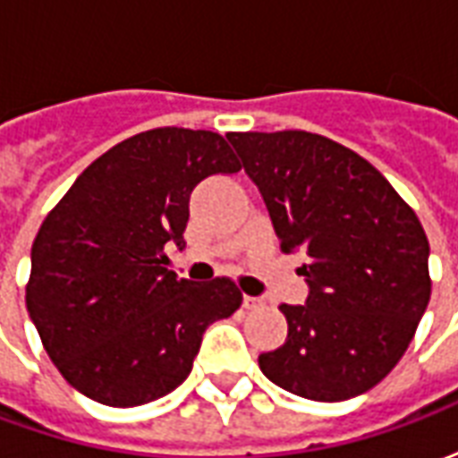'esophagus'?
Masks as SVG:
<instances>
[{"mask_svg": "<svg viewBox=\"0 0 458 458\" xmlns=\"http://www.w3.org/2000/svg\"><path fill=\"white\" fill-rule=\"evenodd\" d=\"M262 304H265V301H262L259 297H248V294L242 297V307H245V309H259Z\"/></svg>", "mask_w": 458, "mask_h": 458, "instance_id": "obj_1", "label": "esophagus"}]
</instances>
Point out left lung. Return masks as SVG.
<instances>
[{
	"mask_svg": "<svg viewBox=\"0 0 458 458\" xmlns=\"http://www.w3.org/2000/svg\"><path fill=\"white\" fill-rule=\"evenodd\" d=\"M284 252L301 250L309 297L282 304L289 334L259 355L282 390L317 403L363 394L403 358L432 294L429 242L370 161L301 130L230 131Z\"/></svg>",
	"mask_w": 458,
	"mask_h": 458,
	"instance_id": "8db88e82",
	"label": "left lung"
}]
</instances>
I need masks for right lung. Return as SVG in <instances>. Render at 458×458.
I'll return each instance as SVG.
<instances>
[{
    "mask_svg": "<svg viewBox=\"0 0 458 458\" xmlns=\"http://www.w3.org/2000/svg\"><path fill=\"white\" fill-rule=\"evenodd\" d=\"M242 169L218 131L159 127L114 144L38 228L26 309L46 353L95 403L137 407L176 390L206 328L242 304L235 282L166 269L191 191Z\"/></svg>",
    "mask_w": 458,
    "mask_h": 458,
    "instance_id": "1",
    "label": "right lung"
}]
</instances>
